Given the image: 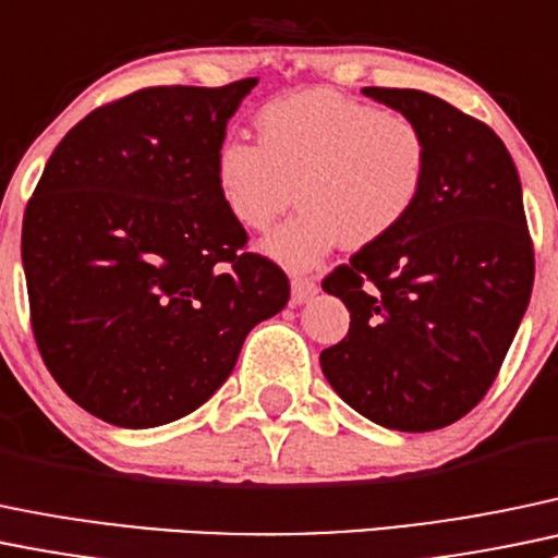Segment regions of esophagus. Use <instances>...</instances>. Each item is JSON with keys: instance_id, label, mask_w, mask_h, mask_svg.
Returning <instances> with one entry per match:
<instances>
[{"instance_id": "34e87169", "label": "esophagus", "mask_w": 558, "mask_h": 558, "mask_svg": "<svg viewBox=\"0 0 558 558\" xmlns=\"http://www.w3.org/2000/svg\"><path fill=\"white\" fill-rule=\"evenodd\" d=\"M315 294H318V283H315L313 278H302V275H294V278H291V302L304 304Z\"/></svg>"}]
</instances>
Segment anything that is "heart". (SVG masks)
Segmentation results:
<instances>
[{
	"instance_id": "b5f03b06",
	"label": "heart",
	"mask_w": 558,
	"mask_h": 558,
	"mask_svg": "<svg viewBox=\"0 0 558 558\" xmlns=\"http://www.w3.org/2000/svg\"><path fill=\"white\" fill-rule=\"evenodd\" d=\"M256 141L216 151V190L245 230H264L296 197L302 208L262 240L264 256L289 269L315 267L344 243L363 248L409 219L430 168L414 120L333 90L275 98L256 117Z\"/></svg>"
}]
</instances>
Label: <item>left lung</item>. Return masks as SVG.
Segmentation results:
<instances>
[{"mask_svg": "<svg viewBox=\"0 0 558 558\" xmlns=\"http://www.w3.org/2000/svg\"><path fill=\"white\" fill-rule=\"evenodd\" d=\"M430 146L425 190L398 230L324 280L350 331L320 353L328 385L377 425L427 433L495 383L535 280L521 181L484 122L422 90L363 87Z\"/></svg>", "mask_w": 558, "mask_h": 558, "instance_id": "8db88e82", "label": "left lung"}]
</instances>
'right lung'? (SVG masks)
I'll list each match as a JSON object with an SVG mask.
<instances>
[{"label": "right lung", "instance_id": "1", "mask_svg": "<svg viewBox=\"0 0 558 558\" xmlns=\"http://www.w3.org/2000/svg\"><path fill=\"white\" fill-rule=\"evenodd\" d=\"M259 80L146 87L63 136L26 205L32 328L61 390L117 427L203 407L289 278L245 251L216 190L227 122Z\"/></svg>", "mask_w": 558, "mask_h": 558}]
</instances>
